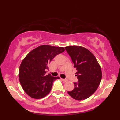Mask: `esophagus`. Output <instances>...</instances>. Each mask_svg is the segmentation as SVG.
I'll return each mask as SVG.
<instances>
[{"label": "esophagus", "instance_id": "1", "mask_svg": "<svg viewBox=\"0 0 120 120\" xmlns=\"http://www.w3.org/2000/svg\"><path fill=\"white\" fill-rule=\"evenodd\" d=\"M61 79L62 80L63 82H68V80L66 79Z\"/></svg>", "mask_w": 120, "mask_h": 120}]
</instances>
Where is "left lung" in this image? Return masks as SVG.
Wrapping results in <instances>:
<instances>
[{
    "label": "left lung",
    "instance_id": "obj_1",
    "mask_svg": "<svg viewBox=\"0 0 120 120\" xmlns=\"http://www.w3.org/2000/svg\"><path fill=\"white\" fill-rule=\"evenodd\" d=\"M65 49L74 63L78 82L74 83L75 88L68 92V94L76 100L88 98L98 88L102 77L101 68L90 51L80 46H68Z\"/></svg>",
    "mask_w": 120,
    "mask_h": 120
}]
</instances>
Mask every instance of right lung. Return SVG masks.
<instances>
[{
  "mask_svg": "<svg viewBox=\"0 0 120 120\" xmlns=\"http://www.w3.org/2000/svg\"><path fill=\"white\" fill-rule=\"evenodd\" d=\"M63 47L42 45L32 50L22 61L19 69V82L26 94L32 98L40 99L51 90L53 82L59 79L50 74L45 75L48 64L64 51Z\"/></svg>",
  "mask_w": 120,
  "mask_h": 120,
  "instance_id": "1",
  "label": "right lung"
}]
</instances>
